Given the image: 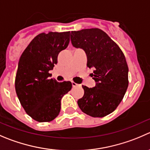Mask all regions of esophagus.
<instances>
[{
    "label": "esophagus",
    "mask_w": 150,
    "mask_h": 150,
    "mask_svg": "<svg viewBox=\"0 0 150 150\" xmlns=\"http://www.w3.org/2000/svg\"><path fill=\"white\" fill-rule=\"evenodd\" d=\"M72 87H76V86H80L79 84L73 82V81H72Z\"/></svg>",
    "instance_id": "1"
}]
</instances>
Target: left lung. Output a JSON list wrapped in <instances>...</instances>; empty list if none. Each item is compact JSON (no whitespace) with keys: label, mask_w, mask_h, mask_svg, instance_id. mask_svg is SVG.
Segmentation results:
<instances>
[{"label":"left lung","mask_w":150,"mask_h":150,"mask_svg":"<svg viewBox=\"0 0 150 150\" xmlns=\"http://www.w3.org/2000/svg\"><path fill=\"white\" fill-rule=\"evenodd\" d=\"M72 45L87 56V67L94 68L91 77L96 86H83L84 95L78 100L83 113L103 117L114 111L124 97L128 86V67L118 45L99 28L71 32Z\"/></svg>","instance_id":"left-lung-1"}]
</instances>
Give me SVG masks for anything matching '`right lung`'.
<instances>
[{
	"label": "right lung",
	"instance_id": "1",
	"mask_svg": "<svg viewBox=\"0 0 150 150\" xmlns=\"http://www.w3.org/2000/svg\"><path fill=\"white\" fill-rule=\"evenodd\" d=\"M69 33H40L20 56L16 93L26 113L40 122H50L59 115L62 98L72 88L70 81L59 83L49 78V71L57 64L58 55L69 45Z\"/></svg>",
	"mask_w": 150,
	"mask_h": 150
}]
</instances>
